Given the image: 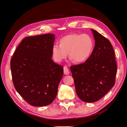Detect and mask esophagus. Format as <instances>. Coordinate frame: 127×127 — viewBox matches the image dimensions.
<instances>
[{
    "label": "esophagus",
    "instance_id": "esophagus-1",
    "mask_svg": "<svg viewBox=\"0 0 127 127\" xmlns=\"http://www.w3.org/2000/svg\"><path fill=\"white\" fill-rule=\"evenodd\" d=\"M64 72L65 75H69V71L68 68L66 66L64 67Z\"/></svg>",
    "mask_w": 127,
    "mask_h": 127
}]
</instances>
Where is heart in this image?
Returning <instances> with one entry per match:
<instances>
[{
    "label": "heart",
    "instance_id": "obj_1",
    "mask_svg": "<svg viewBox=\"0 0 127 127\" xmlns=\"http://www.w3.org/2000/svg\"><path fill=\"white\" fill-rule=\"evenodd\" d=\"M94 42L87 34L72 33L60 38L59 45L55 44L52 47L53 58L61 62L68 55L76 63H82L89 58L93 51Z\"/></svg>",
    "mask_w": 127,
    "mask_h": 127
}]
</instances>
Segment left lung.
Wrapping results in <instances>:
<instances>
[{"label": "left lung", "instance_id": "1", "mask_svg": "<svg viewBox=\"0 0 127 127\" xmlns=\"http://www.w3.org/2000/svg\"><path fill=\"white\" fill-rule=\"evenodd\" d=\"M95 47L85 63L70 67L78 97L92 103L103 97L115 84L117 66L110 41L92 29Z\"/></svg>", "mask_w": 127, "mask_h": 127}]
</instances>
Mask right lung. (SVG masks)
I'll return each instance as SVG.
<instances>
[{"mask_svg":"<svg viewBox=\"0 0 127 127\" xmlns=\"http://www.w3.org/2000/svg\"><path fill=\"white\" fill-rule=\"evenodd\" d=\"M52 34L26 37L10 60L14 87L24 100L34 106L51 104L55 99L64 67L52 61Z\"/></svg>","mask_w":127,"mask_h":127,"instance_id":"right-lung-1","label":"right lung"}]
</instances>
